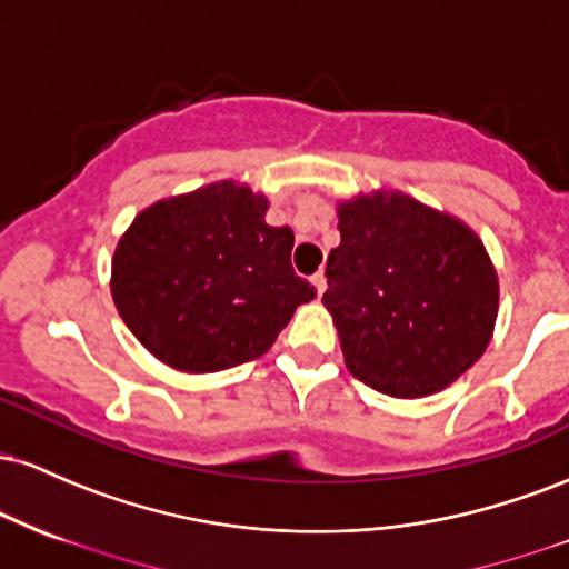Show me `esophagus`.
<instances>
[{
	"label": "esophagus",
	"mask_w": 569,
	"mask_h": 569,
	"mask_svg": "<svg viewBox=\"0 0 569 569\" xmlns=\"http://www.w3.org/2000/svg\"><path fill=\"white\" fill-rule=\"evenodd\" d=\"M312 286H316L318 297H321V293L326 291V276H323V272H316V276H312Z\"/></svg>",
	"instance_id": "obj_1"
}]
</instances>
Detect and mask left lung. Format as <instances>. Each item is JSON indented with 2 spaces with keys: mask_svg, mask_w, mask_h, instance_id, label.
<instances>
[{
  "mask_svg": "<svg viewBox=\"0 0 569 569\" xmlns=\"http://www.w3.org/2000/svg\"><path fill=\"white\" fill-rule=\"evenodd\" d=\"M323 293L350 375L393 398L439 393L487 350L498 276L466 224L407 194L339 206Z\"/></svg>",
  "mask_w": 569,
  "mask_h": 569,
  "instance_id": "8db88e82",
  "label": "left lung"
}]
</instances>
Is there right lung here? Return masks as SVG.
Returning <instances> with one entry per match:
<instances>
[{
  "label": "right lung",
  "instance_id": "obj_1",
  "mask_svg": "<svg viewBox=\"0 0 569 569\" xmlns=\"http://www.w3.org/2000/svg\"><path fill=\"white\" fill-rule=\"evenodd\" d=\"M232 181L160 200L122 234L112 297L152 356L181 371H221L272 348L316 289L291 267V227Z\"/></svg>",
  "mask_w": 569,
  "mask_h": 569
}]
</instances>
